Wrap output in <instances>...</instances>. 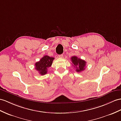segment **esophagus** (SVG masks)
<instances>
[{
    "label": "esophagus",
    "instance_id": "esophagus-1",
    "mask_svg": "<svg viewBox=\"0 0 121 121\" xmlns=\"http://www.w3.org/2000/svg\"><path fill=\"white\" fill-rule=\"evenodd\" d=\"M58 57H60V58H63V54L58 55Z\"/></svg>",
    "mask_w": 121,
    "mask_h": 121
}]
</instances>
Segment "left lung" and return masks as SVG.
Wrapping results in <instances>:
<instances>
[{"instance_id": "obj_1", "label": "left lung", "mask_w": 121, "mask_h": 121, "mask_svg": "<svg viewBox=\"0 0 121 121\" xmlns=\"http://www.w3.org/2000/svg\"><path fill=\"white\" fill-rule=\"evenodd\" d=\"M71 60L72 63L73 64V66H74V68H76V72H80L85 69L86 61L82 60L81 58H78L75 56H72L71 58Z\"/></svg>"}]
</instances>
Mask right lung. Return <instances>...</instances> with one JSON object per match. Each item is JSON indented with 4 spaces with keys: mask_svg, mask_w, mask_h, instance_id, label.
<instances>
[{
    "mask_svg": "<svg viewBox=\"0 0 121 121\" xmlns=\"http://www.w3.org/2000/svg\"><path fill=\"white\" fill-rule=\"evenodd\" d=\"M54 58L45 55L40 59V60L35 64V69L37 70L42 75H45L48 72V69L51 67Z\"/></svg>",
    "mask_w": 121,
    "mask_h": 121,
    "instance_id": "obj_1",
    "label": "right lung"
}]
</instances>
